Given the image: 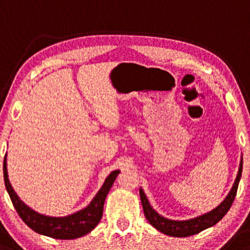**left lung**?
I'll list each match as a JSON object with an SVG mask.
<instances>
[{
  "mask_svg": "<svg viewBox=\"0 0 250 250\" xmlns=\"http://www.w3.org/2000/svg\"><path fill=\"white\" fill-rule=\"evenodd\" d=\"M242 159H241L240 167H238V173L235 179V183L232 186L230 192L228 193V196L226 197L222 203L218 207H216L215 209H212L211 211L207 212V214L198 216V217L191 218V220L187 221H173L169 220L167 217H163L158 214V212L153 210L152 207L148 203L146 195H145L143 189H139V195H140V201H142L143 209H144V215L146 217V220L150 222L151 226H153L157 230H159L163 234L169 235V236L173 237H188L191 236V235L198 234L204 229L210 228V227L215 226L216 223L220 222L223 218V216L228 212V210L230 209L232 202L235 200V196L237 192V187L240 183L241 175H242Z\"/></svg>",
  "mask_w": 250,
  "mask_h": 250,
  "instance_id": "8db88e82",
  "label": "left lung"
}]
</instances>
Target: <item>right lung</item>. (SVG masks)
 <instances>
[{
    "instance_id": "obj_1",
    "label": "right lung",
    "mask_w": 250,
    "mask_h": 250,
    "mask_svg": "<svg viewBox=\"0 0 250 250\" xmlns=\"http://www.w3.org/2000/svg\"><path fill=\"white\" fill-rule=\"evenodd\" d=\"M118 173H119V170L112 171L108 177L105 179V183L102 189L98 191L95 197L85 209L72 215L64 216V217H52V216L39 214L20 200L19 196L14 191L9 178H8L7 155L4 156L3 161L5 189L9 193L10 200H12L20 217L34 231L41 235H46V236L58 238V240H73V238L81 237L93 230L99 221L102 220L105 198L113 186V182L116 181Z\"/></svg>"
}]
</instances>
